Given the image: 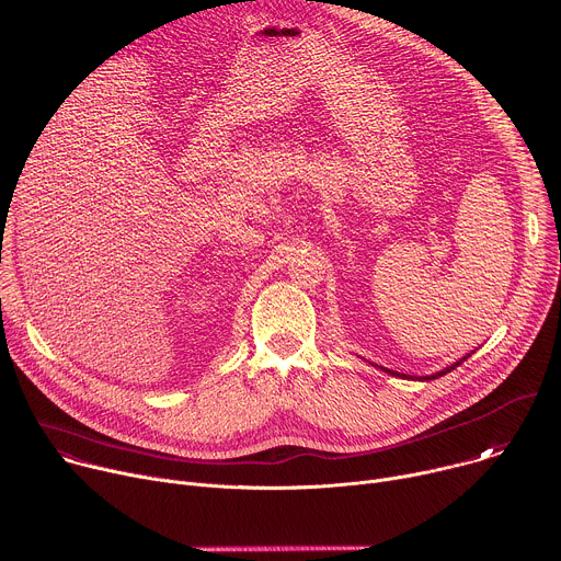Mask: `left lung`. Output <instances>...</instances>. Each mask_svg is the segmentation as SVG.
Segmentation results:
<instances>
[{
    "instance_id": "obj_1",
    "label": "left lung",
    "mask_w": 561,
    "mask_h": 561,
    "mask_svg": "<svg viewBox=\"0 0 561 561\" xmlns=\"http://www.w3.org/2000/svg\"><path fill=\"white\" fill-rule=\"evenodd\" d=\"M465 360H467V358H460V360H458V363H456V365H451V367H446V369H444V371H437V374H433V376H424V378H422V380H433V378H439V376H444V374H449V371H451V369H456V367H460V365H462V363H465ZM385 371H387V374H391V376H400V374H396V371H391V369H385ZM402 378H407V376H402Z\"/></svg>"
}]
</instances>
